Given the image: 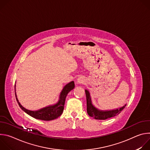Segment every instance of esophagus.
I'll use <instances>...</instances> for the list:
<instances>
[{"label": "esophagus", "mask_w": 150, "mask_h": 150, "mask_svg": "<svg viewBox=\"0 0 150 150\" xmlns=\"http://www.w3.org/2000/svg\"><path fill=\"white\" fill-rule=\"evenodd\" d=\"M77 82L78 83H83L85 82V79L82 76H81V77H79L78 78V80H77Z\"/></svg>", "instance_id": "34e87169"}]
</instances>
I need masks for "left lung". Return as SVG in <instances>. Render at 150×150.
Returning <instances> with one entry per match:
<instances>
[{
  "mask_svg": "<svg viewBox=\"0 0 150 150\" xmlns=\"http://www.w3.org/2000/svg\"><path fill=\"white\" fill-rule=\"evenodd\" d=\"M85 94H86L87 97V113L88 115L91 117H93L94 119L98 120H105L112 117H114L119 115L125 108L124 105L119 109L110 110V111H101L97 110L96 108L92 105L90 93L88 91L85 90Z\"/></svg>",
  "mask_w": 150,
  "mask_h": 150,
  "instance_id": "left-lung-1",
  "label": "left lung"
}]
</instances>
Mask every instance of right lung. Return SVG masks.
Masks as SVG:
<instances>
[{"mask_svg":"<svg viewBox=\"0 0 150 150\" xmlns=\"http://www.w3.org/2000/svg\"><path fill=\"white\" fill-rule=\"evenodd\" d=\"M75 87V84L74 81H72L66 85L63 88L62 91L61 92L60 99L59 102L53 105L47 107V108L40 109L38 111H30L25 109L20 104L17 98H16V101L20 108L25 113H27L30 116H32L37 119L42 120H52L55 119L59 117L63 113L64 109V105H65V99L68 93L73 90ZM16 96V93H15Z\"/></svg>","mask_w":150,"mask_h":150,"instance_id":"obj_1","label":"right lung"}]
</instances>
